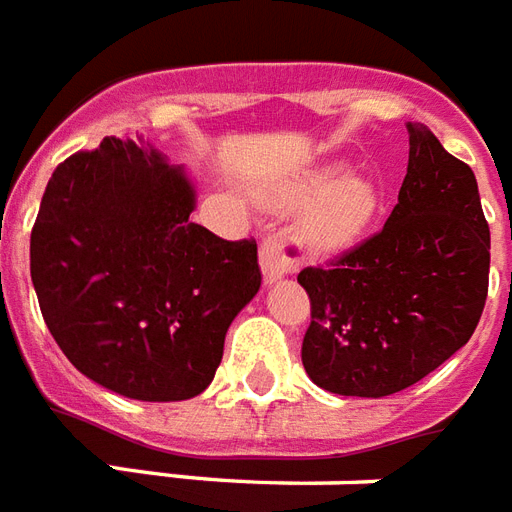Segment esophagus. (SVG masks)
I'll use <instances>...</instances> for the list:
<instances>
[{
  "mask_svg": "<svg viewBox=\"0 0 512 512\" xmlns=\"http://www.w3.org/2000/svg\"><path fill=\"white\" fill-rule=\"evenodd\" d=\"M261 272H264V282L272 285V282L288 277L296 267V253L290 248V243L285 237H267L264 245H261Z\"/></svg>",
  "mask_w": 512,
  "mask_h": 512,
  "instance_id": "34e87169",
  "label": "esophagus"
}]
</instances>
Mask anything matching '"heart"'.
<instances>
[{
  "label": "heart",
  "instance_id": "b5f03b06",
  "mask_svg": "<svg viewBox=\"0 0 512 512\" xmlns=\"http://www.w3.org/2000/svg\"><path fill=\"white\" fill-rule=\"evenodd\" d=\"M277 206H301L296 237L306 251L338 253L359 243L380 211L378 185L365 174L341 169L312 171L272 195Z\"/></svg>",
  "mask_w": 512,
  "mask_h": 512
}]
</instances>
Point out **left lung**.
I'll list each match as a JSON object with an SVG mask.
<instances>
[{
    "label": "left lung",
    "mask_w": 512,
    "mask_h": 512,
    "mask_svg": "<svg viewBox=\"0 0 512 512\" xmlns=\"http://www.w3.org/2000/svg\"><path fill=\"white\" fill-rule=\"evenodd\" d=\"M410 163L378 235L301 269L312 325L301 359L330 394H396L463 349L489 288V224L468 163L407 124Z\"/></svg>",
    "instance_id": "1"
}]
</instances>
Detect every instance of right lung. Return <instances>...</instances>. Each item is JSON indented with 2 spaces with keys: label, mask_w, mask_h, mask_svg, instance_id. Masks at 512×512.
Returning a JSON list of instances; mask_svg holds the SVG:
<instances>
[{
  "label": "right lung",
  "mask_w": 512,
  "mask_h": 512,
  "mask_svg": "<svg viewBox=\"0 0 512 512\" xmlns=\"http://www.w3.org/2000/svg\"><path fill=\"white\" fill-rule=\"evenodd\" d=\"M182 166L137 137H105L55 169L31 232V280L76 370L140 402L203 394L224 335L261 288L253 240L190 222Z\"/></svg>",
  "instance_id": "obj_1"
}]
</instances>
